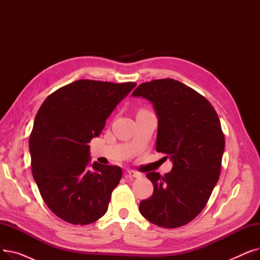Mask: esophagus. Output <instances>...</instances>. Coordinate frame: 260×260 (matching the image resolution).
I'll list each match as a JSON object with an SVG mask.
<instances>
[{"instance_id":"esophagus-1","label":"esophagus","mask_w":260,"mask_h":260,"mask_svg":"<svg viewBox=\"0 0 260 260\" xmlns=\"http://www.w3.org/2000/svg\"><path fill=\"white\" fill-rule=\"evenodd\" d=\"M127 175L129 177H134V178H141V177H142V175L140 173L136 172V171H133V170H128L127 171Z\"/></svg>"}]
</instances>
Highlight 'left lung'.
<instances>
[{
	"label": "left lung",
	"mask_w": 260,
	"mask_h": 260,
	"mask_svg": "<svg viewBox=\"0 0 260 260\" xmlns=\"http://www.w3.org/2000/svg\"><path fill=\"white\" fill-rule=\"evenodd\" d=\"M153 103L158 117L156 151L168 155L169 174L147 173L152 197L139 204L141 215L167 229L192 221L219 179L224 136L212 104L179 81L159 79L140 84L132 93Z\"/></svg>",
	"instance_id": "left-lung-1"
}]
</instances>
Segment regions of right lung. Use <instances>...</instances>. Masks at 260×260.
<instances>
[{
  "label": "right lung",
  "instance_id": "add662e5",
  "mask_svg": "<svg viewBox=\"0 0 260 260\" xmlns=\"http://www.w3.org/2000/svg\"><path fill=\"white\" fill-rule=\"evenodd\" d=\"M136 86L78 80L45 99L29 138L34 179L46 206L62 220L85 225L107 211L122 170L89 165V145L119 102Z\"/></svg>",
  "mask_w": 260,
  "mask_h": 260
}]
</instances>
